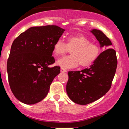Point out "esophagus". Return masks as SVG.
Listing matches in <instances>:
<instances>
[{"instance_id":"obj_1","label":"esophagus","mask_w":129,"mask_h":129,"mask_svg":"<svg viewBox=\"0 0 129 129\" xmlns=\"http://www.w3.org/2000/svg\"><path fill=\"white\" fill-rule=\"evenodd\" d=\"M60 71H61V72H64V73H66V72H67V69H65V68H63V67H61Z\"/></svg>"}]
</instances>
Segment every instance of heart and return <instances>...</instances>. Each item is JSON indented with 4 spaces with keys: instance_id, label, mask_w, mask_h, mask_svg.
<instances>
[{
    "instance_id": "heart-1",
    "label": "heart",
    "mask_w": 129,
    "mask_h": 129,
    "mask_svg": "<svg viewBox=\"0 0 129 129\" xmlns=\"http://www.w3.org/2000/svg\"><path fill=\"white\" fill-rule=\"evenodd\" d=\"M69 50H71V55L63 56L56 61L63 68H74L79 64L81 67H89L98 58L101 48L99 44L91 42L90 39L82 34L68 36L67 43L58 38L53 45V51L56 56Z\"/></svg>"
}]
</instances>
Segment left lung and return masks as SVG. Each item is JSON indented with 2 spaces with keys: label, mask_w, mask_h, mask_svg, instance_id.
<instances>
[{
  "label": "left lung",
  "mask_w": 129,
  "mask_h": 129,
  "mask_svg": "<svg viewBox=\"0 0 129 129\" xmlns=\"http://www.w3.org/2000/svg\"><path fill=\"white\" fill-rule=\"evenodd\" d=\"M101 47L109 46V39L99 30H92ZM117 67L116 51L108 48L98 58L81 71H69L66 91L72 101L80 105L92 103L103 97L110 89Z\"/></svg>",
  "instance_id": "left-lung-1"
}]
</instances>
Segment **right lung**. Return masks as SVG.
<instances>
[{
	"label": "right lung",
	"instance_id": "1",
	"mask_svg": "<svg viewBox=\"0 0 129 129\" xmlns=\"http://www.w3.org/2000/svg\"><path fill=\"white\" fill-rule=\"evenodd\" d=\"M65 30L56 25L30 27L13 41L7 62L8 80L15 97L26 104L45 98L60 67L54 66L53 45Z\"/></svg>",
	"mask_w": 129,
	"mask_h": 129
}]
</instances>
